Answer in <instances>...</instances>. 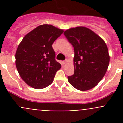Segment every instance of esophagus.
<instances>
[{
    "label": "esophagus",
    "instance_id": "34e87169",
    "mask_svg": "<svg viewBox=\"0 0 123 123\" xmlns=\"http://www.w3.org/2000/svg\"><path fill=\"white\" fill-rule=\"evenodd\" d=\"M67 62V60H65V61H63V62H62V63H63V65H65V63H66Z\"/></svg>",
    "mask_w": 123,
    "mask_h": 123
}]
</instances>
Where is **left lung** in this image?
Wrapping results in <instances>:
<instances>
[{
	"label": "left lung",
	"mask_w": 123,
	"mask_h": 123,
	"mask_svg": "<svg viewBox=\"0 0 123 123\" xmlns=\"http://www.w3.org/2000/svg\"><path fill=\"white\" fill-rule=\"evenodd\" d=\"M64 34L74 50V74L68 81L76 89L87 91L96 86L108 69L110 55L105 41L84 26L67 29Z\"/></svg>",
	"instance_id": "8db88e82"
}]
</instances>
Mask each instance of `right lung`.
Segmentation results:
<instances>
[{
    "mask_svg": "<svg viewBox=\"0 0 123 123\" xmlns=\"http://www.w3.org/2000/svg\"><path fill=\"white\" fill-rule=\"evenodd\" d=\"M63 31L53 25H40L27 34L18 45L16 67L21 79L31 87L41 89L49 86L61 68L52 45Z\"/></svg>",
    "mask_w": 123,
    "mask_h": 123,
    "instance_id": "1",
    "label": "right lung"
}]
</instances>
